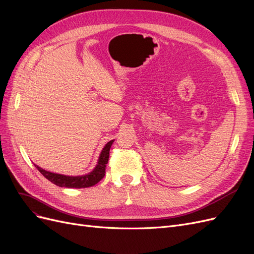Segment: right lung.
Instances as JSON below:
<instances>
[{"label":"right lung","mask_w":254,"mask_h":254,"mask_svg":"<svg viewBox=\"0 0 254 254\" xmlns=\"http://www.w3.org/2000/svg\"><path fill=\"white\" fill-rule=\"evenodd\" d=\"M114 140H111L108 142L104 149L101 152L100 159H98L96 167L93 169L92 172L88 173L86 175L82 176H66L62 174L57 173H52L49 171H46L41 169L40 167H35L39 170V172L45 176L47 180L52 182L53 184L57 185L59 187H66V188H75V189H81V188H88V187H92L100 182L106 173V167L107 163L110 156V148H111L112 143Z\"/></svg>","instance_id":"obj_1"}]
</instances>
